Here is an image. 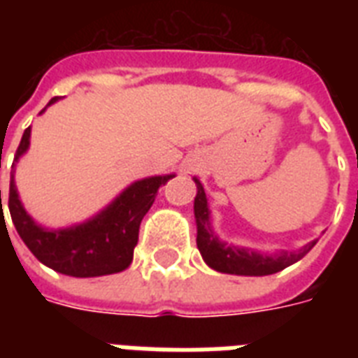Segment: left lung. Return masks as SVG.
Wrapping results in <instances>:
<instances>
[{
    "label": "left lung",
    "mask_w": 358,
    "mask_h": 358,
    "mask_svg": "<svg viewBox=\"0 0 358 358\" xmlns=\"http://www.w3.org/2000/svg\"><path fill=\"white\" fill-rule=\"evenodd\" d=\"M196 196H195V219H196V247L201 250L202 258L208 266L215 271L229 273V275H245V277H264L273 273L282 271L284 267L299 262L308 250L316 245L310 241L303 249L288 252L282 250L280 255H260L256 250L239 249L234 245L221 241L213 234L210 224V210L204 187L196 178Z\"/></svg>",
    "instance_id": "left-lung-1"
}]
</instances>
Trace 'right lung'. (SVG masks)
<instances>
[{"label": "right lung", "mask_w": 358, "mask_h": 358, "mask_svg": "<svg viewBox=\"0 0 358 358\" xmlns=\"http://www.w3.org/2000/svg\"><path fill=\"white\" fill-rule=\"evenodd\" d=\"M57 100L59 96L52 98L48 106H52ZM46 108L41 113H44ZM29 137L31 126L22 135L14 163L29 148ZM173 176L174 174H165V176L137 180L126 187L106 210L85 223L74 224L69 229L50 230L42 229L25 212L18 199L14 174H10L8 212L20 238L24 239L27 249L44 266L70 277H102V275L124 271L131 264L134 249L139 239L141 221L156 201L157 189L163 184H167Z\"/></svg>", "instance_id": "obj_1"}]
</instances>
